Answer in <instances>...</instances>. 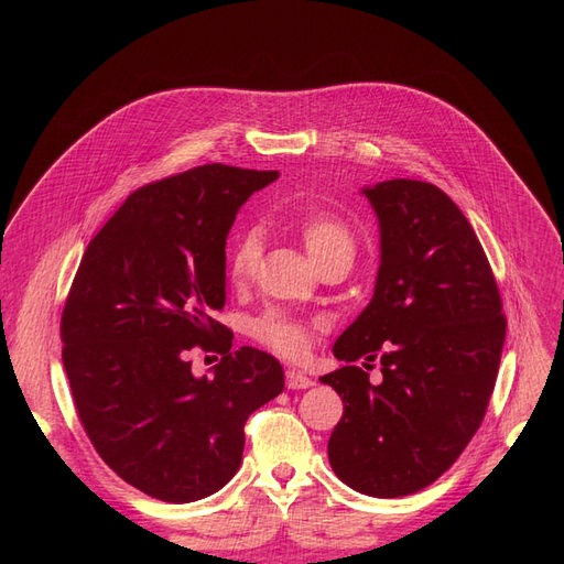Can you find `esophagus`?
Instances as JSON below:
<instances>
[{"label": "esophagus", "mask_w": 564, "mask_h": 564, "mask_svg": "<svg viewBox=\"0 0 564 564\" xmlns=\"http://www.w3.org/2000/svg\"><path fill=\"white\" fill-rule=\"evenodd\" d=\"M284 381H286V388H292V390H303V388L313 386V379H308L305 373H301L296 369H286Z\"/></svg>", "instance_id": "34e87169"}]
</instances>
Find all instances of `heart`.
I'll use <instances>...</instances> for the list:
<instances>
[{"instance_id": "heart-1", "label": "heart", "mask_w": 564, "mask_h": 564, "mask_svg": "<svg viewBox=\"0 0 564 564\" xmlns=\"http://www.w3.org/2000/svg\"><path fill=\"white\" fill-rule=\"evenodd\" d=\"M289 226H292L303 247L308 249L311 259L322 268L334 259H350L355 256V232L346 218L329 209H296L286 214ZM261 259V237L259 232L247 230L237 237L230 256H228V275L232 284H245L251 280L256 265ZM251 334L261 340L263 346L275 350L284 357H303L311 348V336L303 324L284 313H265L253 319Z\"/></svg>"}]
</instances>
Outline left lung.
Masks as SVG:
<instances>
[{
	"label": "left lung",
	"instance_id": "obj_1",
	"mask_svg": "<svg viewBox=\"0 0 564 564\" xmlns=\"http://www.w3.org/2000/svg\"><path fill=\"white\" fill-rule=\"evenodd\" d=\"M381 224L373 299L338 336L322 383L344 400L329 464L348 487L395 499L433 485L480 429L497 383L506 315L473 226L437 185L367 187ZM366 367L382 362L384 381Z\"/></svg>",
	"mask_w": 564,
	"mask_h": 564
}]
</instances>
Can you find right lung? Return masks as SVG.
Instances as JSON below:
<instances>
[{
    "label": "right lung",
    "instance_id": "obj_1",
    "mask_svg": "<svg viewBox=\"0 0 564 564\" xmlns=\"http://www.w3.org/2000/svg\"><path fill=\"white\" fill-rule=\"evenodd\" d=\"M278 172L204 164L133 191L82 256L61 315L63 367L98 456L152 499L191 503L240 468L245 423L284 390L275 357L212 315L226 237ZM218 351L214 380L186 352Z\"/></svg>",
    "mask_w": 564,
    "mask_h": 564
}]
</instances>
